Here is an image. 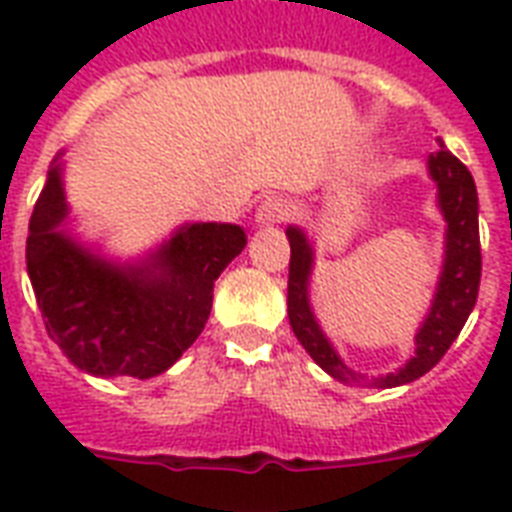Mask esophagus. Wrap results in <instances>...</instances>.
<instances>
[{
    "label": "esophagus",
    "instance_id": "obj_1",
    "mask_svg": "<svg viewBox=\"0 0 512 512\" xmlns=\"http://www.w3.org/2000/svg\"><path fill=\"white\" fill-rule=\"evenodd\" d=\"M289 217H292V204H289L284 196H268V199L257 207L255 223L260 225V228H265V225L284 223Z\"/></svg>",
    "mask_w": 512,
    "mask_h": 512
}]
</instances>
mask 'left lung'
<instances>
[{
  "instance_id": "left-lung-1",
  "label": "left lung",
  "mask_w": 512,
  "mask_h": 512,
  "mask_svg": "<svg viewBox=\"0 0 512 512\" xmlns=\"http://www.w3.org/2000/svg\"><path fill=\"white\" fill-rule=\"evenodd\" d=\"M428 172L438 185V207L446 220V255L433 305L414 337V356L398 372L369 380L342 364L332 342L321 332L319 321L313 316L311 300H308V284H311L313 271L311 241L295 225L287 228L289 249H292L287 284L289 324H292V332L300 345L311 353L313 361L335 380L350 382V385H372V388H396V385L420 380L422 374L430 372L444 358L476 305L478 284H481L476 183H473L468 167L457 156L449 154L444 146L441 151L428 156Z\"/></svg>"
}]
</instances>
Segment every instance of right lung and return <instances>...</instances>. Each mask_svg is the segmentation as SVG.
Instances as JSON below:
<instances>
[{
    "instance_id": "add662e5",
    "label": "right lung",
    "mask_w": 512,
    "mask_h": 512,
    "mask_svg": "<svg viewBox=\"0 0 512 512\" xmlns=\"http://www.w3.org/2000/svg\"><path fill=\"white\" fill-rule=\"evenodd\" d=\"M55 156L28 223L26 268L47 335L95 377L148 380L201 335L212 289L247 244L231 223H185L140 263H111L66 231Z\"/></svg>"
}]
</instances>
